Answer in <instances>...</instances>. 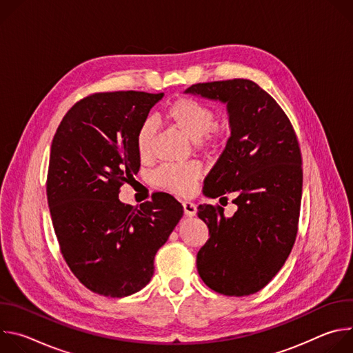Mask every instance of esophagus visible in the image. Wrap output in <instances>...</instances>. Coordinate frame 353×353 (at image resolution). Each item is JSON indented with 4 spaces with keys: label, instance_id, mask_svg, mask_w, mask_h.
<instances>
[{
    "label": "esophagus",
    "instance_id": "1",
    "mask_svg": "<svg viewBox=\"0 0 353 353\" xmlns=\"http://www.w3.org/2000/svg\"><path fill=\"white\" fill-rule=\"evenodd\" d=\"M183 208H184V215L185 216H194L196 214V207L194 203H190V201H184L183 203Z\"/></svg>",
    "mask_w": 353,
    "mask_h": 353
}]
</instances>
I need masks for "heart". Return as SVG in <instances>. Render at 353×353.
<instances>
[{
	"mask_svg": "<svg viewBox=\"0 0 353 353\" xmlns=\"http://www.w3.org/2000/svg\"><path fill=\"white\" fill-rule=\"evenodd\" d=\"M165 119L199 149H219L226 142V132L216 125V113L208 105L188 96H180L170 102L165 110ZM157 124L146 120L135 135L138 157L149 161L154 154ZM203 174L198 163L165 165L154 172V184L174 194L192 192L196 180Z\"/></svg>",
	"mask_w": 353,
	"mask_h": 353,
	"instance_id": "obj_1",
	"label": "heart"
}]
</instances>
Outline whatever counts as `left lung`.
<instances>
[{
    "label": "left lung",
    "instance_id": "obj_1",
    "mask_svg": "<svg viewBox=\"0 0 353 353\" xmlns=\"http://www.w3.org/2000/svg\"><path fill=\"white\" fill-rule=\"evenodd\" d=\"M187 93L228 105L232 135L204 180V194H233L237 211L198 207L210 239L196 254L204 283L226 296L261 290L283 267L297 234L301 154L293 125L276 100L250 79L191 85Z\"/></svg>",
    "mask_w": 353,
    "mask_h": 353
}]
</instances>
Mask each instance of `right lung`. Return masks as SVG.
Masks as SVG:
<instances>
[{
  "label": "right lung",
  "instance_id": "obj_1",
  "mask_svg": "<svg viewBox=\"0 0 353 353\" xmlns=\"http://www.w3.org/2000/svg\"><path fill=\"white\" fill-rule=\"evenodd\" d=\"M162 97L138 90L88 94L67 112L52 142L46 191L53 228L67 265L97 294L141 290L183 216L166 192L139 207L119 199L141 166L137 131Z\"/></svg>",
  "mask_w": 353,
  "mask_h": 353
}]
</instances>
